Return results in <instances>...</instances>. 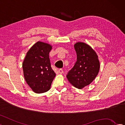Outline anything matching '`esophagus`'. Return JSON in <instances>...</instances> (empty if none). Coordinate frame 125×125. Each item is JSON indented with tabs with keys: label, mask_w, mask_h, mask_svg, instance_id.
<instances>
[{
	"label": "esophagus",
	"mask_w": 125,
	"mask_h": 125,
	"mask_svg": "<svg viewBox=\"0 0 125 125\" xmlns=\"http://www.w3.org/2000/svg\"><path fill=\"white\" fill-rule=\"evenodd\" d=\"M58 71V73H59L60 74H62V73H63V70H62V69H59Z\"/></svg>",
	"instance_id": "34e87169"
}]
</instances>
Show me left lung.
I'll return each instance as SVG.
<instances>
[{
	"label": "left lung",
	"instance_id": "left-lung-1",
	"mask_svg": "<svg viewBox=\"0 0 125 125\" xmlns=\"http://www.w3.org/2000/svg\"><path fill=\"white\" fill-rule=\"evenodd\" d=\"M77 62L67 75L69 82L77 88L82 89L95 79L100 68L96 52L88 45L78 42L74 45Z\"/></svg>",
	"mask_w": 125,
	"mask_h": 125
}]
</instances>
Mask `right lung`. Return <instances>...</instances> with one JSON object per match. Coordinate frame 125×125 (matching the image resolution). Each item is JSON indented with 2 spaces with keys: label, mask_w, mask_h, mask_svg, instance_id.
I'll use <instances>...</instances> for the list:
<instances>
[{
  "label": "right lung",
  "mask_w": 125,
  "mask_h": 125,
  "mask_svg": "<svg viewBox=\"0 0 125 125\" xmlns=\"http://www.w3.org/2000/svg\"><path fill=\"white\" fill-rule=\"evenodd\" d=\"M52 49L48 43L37 42L28 50L22 69L26 83L36 93L48 91L56 76L51 67L49 53Z\"/></svg>",
  "instance_id": "obj_1"
}]
</instances>
